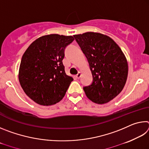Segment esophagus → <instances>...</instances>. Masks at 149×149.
Segmentation results:
<instances>
[{
    "instance_id": "esophagus-1",
    "label": "esophagus",
    "mask_w": 149,
    "mask_h": 149,
    "mask_svg": "<svg viewBox=\"0 0 149 149\" xmlns=\"http://www.w3.org/2000/svg\"><path fill=\"white\" fill-rule=\"evenodd\" d=\"M81 72H78V74L75 75V77H76V78H77V79H79V78L81 77Z\"/></svg>"
}]
</instances>
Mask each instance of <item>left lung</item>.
Masks as SVG:
<instances>
[{"label": "left lung", "mask_w": 149, "mask_h": 149, "mask_svg": "<svg viewBox=\"0 0 149 149\" xmlns=\"http://www.w3.org/2000/svg\"><path fill=\"white\" fill-rule=\"evenodd\" d=\"M89 62L93 81L84 87L88 99L97 104L110 102L122 91L127 80L128 64L114 40L97 32L74 35Z\"/></svg>", "instance_id": "1"}]
</instances>
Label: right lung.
<instances>
[{
  "label": "right lung",
  "mask_w": 149,
  "mask_h": 149,
  "mask_svg": "<svg viewBox=\"0 0 149 149\" xmlns=\"http://www.w3.org/2000/svg\"><path fill=\"white\" fill-rule=\"evenodd\" d=\"M74 40L72 35H43L24 53L19 81L26 94L37 104L52 105L64 97L74 79L65 74L62 60L65 47Z\"/></svg>",
  "instance_id": "obj_1"
}]
</instances>
